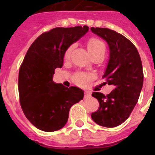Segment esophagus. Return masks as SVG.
Instances as JSON below:
<instances>
[{"label": "esophagus", "mask_w": 155, "mask_h": 155, "mask_svg": "<svg viewBox=\"0 0 155 155\" xmlns=\"http://www.w3.org/2000/svg\"><path fill=\"white\" fill-rule=\"evenodd\" d=\"M90 95H91V93H90V91H85V93H84V98H88V97H89Z\"/></svg>", "instance_id": "34e87169"}]
</instances>
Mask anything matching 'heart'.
<instances>
[{"label": "heart", "mask_w": 155, "mask_h": 155, "mask_svg": "<svg viewBox=\"0 0 155 155\" xmlns=\"http://www.w3.org/2000/svg\"><path fill=\"white\" fill-rule=\"evenodd\" d=\"M87 50L90 53V54L95 53V52L98 51L100 50L105 49V45L103 44V42L102 41H100L99 39H95V38H92V39H89L87 43ZM73 49V46H70L66 50L65 53H64V57H68L71 53V50ZM90 78L89 75L86 74L84 73H79L77 74L74 78V81L76 82L77 84H86Z\"/></svg>", "instance_id": "obj_1"}]
</instances>
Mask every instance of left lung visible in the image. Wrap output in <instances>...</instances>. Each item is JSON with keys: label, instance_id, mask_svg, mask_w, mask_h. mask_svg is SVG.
I'll return each instance as SVG.
<instances>
[{"label": "left lung", "instance_id": "obj_1", "mask_svg": "<svg viewBox=\"0 0 155 155\" xmlns=\"http://www.w3.org/2000/svg\"><path fill=\"white\" fill-rule=\"evenodd\" d=\"M91 31L108 43L109 59L102 77L105 84L114 87L107 95L92 93L99 107L91 119L102 127H117L130 116L139 98L143 82L141 60L135 46L121 34L106 28L91 27Z\"/></svg>", "mask_w": 155, "mask_h": 155}]
</instances>
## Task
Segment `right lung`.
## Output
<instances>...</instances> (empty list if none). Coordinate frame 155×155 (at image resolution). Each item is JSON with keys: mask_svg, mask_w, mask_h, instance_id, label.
Masks as SVG:
<instances>
[{"mask_svg": "<svg viewBox=\"0 0 155 155\" xmlns=\"http://www.w3.org/2000/svg\"><path fill=\"white\" fill-rule=\"evenodd\" d=\"M88 29L87 25L53 28L39 35L27 51L19 70L20 104L26 118L40 130L63 128L71 106L83 99V90L57 84L53 78L56 68H62L66 50Z\"/></svg>", "mask_w": 155, "mask_h": 155, "instance_id": "right-lung-1", "label": "right lung"}]
</instances>
